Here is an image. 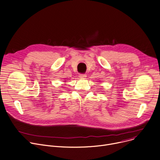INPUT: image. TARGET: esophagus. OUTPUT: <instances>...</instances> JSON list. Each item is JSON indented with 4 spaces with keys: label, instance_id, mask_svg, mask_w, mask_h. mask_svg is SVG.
Listing matches in <instances>:
<instances>
[{
    "label": "esophagus",
    "instance_id": "34e87169",
    "mask_svg": "<svg viewBox=\"0 0 160 160\" xmlns=\"http://www.w3.org/2000/svg\"><path fill=\"white\" fill-rule=\"evenodd\" d=\"M79 78H85L86 77H87V75L86 74H84V73H79Z\"/></svg>",
    "mask_w": 160,
    "mask_h": 160
}]
</instances>
